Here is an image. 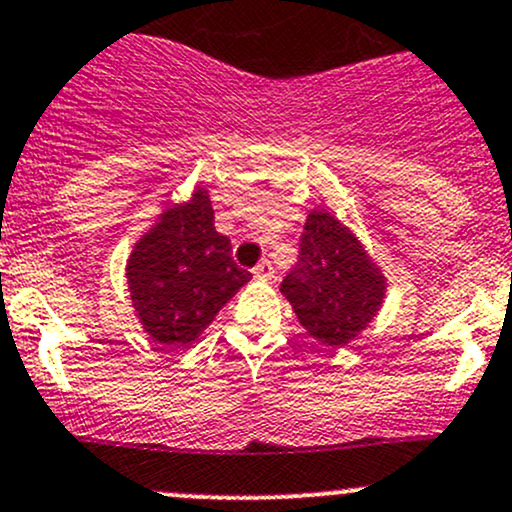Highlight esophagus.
<instances>
[{
	"label": "esophagus",
	"instance_id": "34e87169",
	"mask_svg": "<svg viewBox=\"0 0 512 512\" xmlns=\"http://www.w3.org/2000/svg\"><path fill=\"white\" fill-rule=\"evenodd\" d=\"M252 274H255L257 279H262V282H267V279L274 277V267L267 260H262L260 265H257L255 270H252Z\"/></svg>",
	"mask_w": 512,
	"mask_h": 512
}]
</instances>
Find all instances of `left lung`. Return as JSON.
I'll return each instance as SVG.
<instances>
[{
  "label": "left lung",
  "instance_id": "obj_1",
  "mask_svg": "<svg viewBox=\"0 0 512 512\" xmlns=\"http://www.w3.org/2000/svg\"><path fill=\"white\" fill-rule=\"evenodd\" d=\"M387 277L346 223L324 208L306 215L299 262L282 282L299 324L321 346L341 351L383 309Z\"/></svg>",
  "mask_w": 512,
  "mask_h": 512
}]
</instances>
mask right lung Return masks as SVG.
I'll return each instance as SVG.
<instances>
[{"mask_svg":"<svg viewBox=\"0 0 512 512\" xmlns=\"http://www.w3.org/2000/svg\"><path fill=\"white\" fill-rule=\"evenodd\" d=\"M161 206L152 228L134 242L125 274L139 326L161 351H176L211 326L252 274L235 265L230 240L215 230L206 188Z\"/></svg>","mask_w":512,"mask_h":512,"instance_id":"right-lung-1","label":"right lung"}]
</instances>
